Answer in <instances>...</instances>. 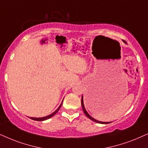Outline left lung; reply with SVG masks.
Here are the masks:
<instances>
[{
	"instance_id": "left-lung-1",
	"label": "left lung",
	"mask_w": 148,
	"mask_h": 148,
	"mask_svg": "<svg viewBox=\"0 0 148 148\" xmlns=\"http://www.w3.org/2000/svg\"><path fill=\"white\" fill-rule=\"evenodd\" d=\"M124 41V42H125V43H126V42H125L124 40H123ZM81 106H82V108H83V112H84V113L85 114V115L87 116V117H88V118H89L90 119H91V120L92 121H95V122H97V123H100V124H109V123H111V122H103V121H98V120H96V119H95L94 118H93L92 117H91L90 115H89V114H88V113L87 112V111H86L85 110V106H84V104H83V97H82V98H81Z\"/></svg>"
}]
</instances>
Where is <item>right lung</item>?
<instances>
[{
    "mask_svg": "<svg viewBox=\"0 0 148 148\" xmlns=\"http://www.w3.org/2000/svg\"><path fill=\"white\" fill-rule=\"evenodd\" d=\"M62 103H63V102H61V105L59 106V108H58L56 110V111H55V112H54V113H52V114H50V115H49L46 116V117H40V118H36V117H30V118H31V119H33V120H35V121H44V120H46V119H50V118H51L52 117H53V116L55 115V114L57 113L58 111H59V108H61V105H62Z\"/></svg>",
    "mask_w": 148,
    "mask_h": 148,
    "instance_id": "add662e5",
    "label": "right lung"
}]
</instances>
